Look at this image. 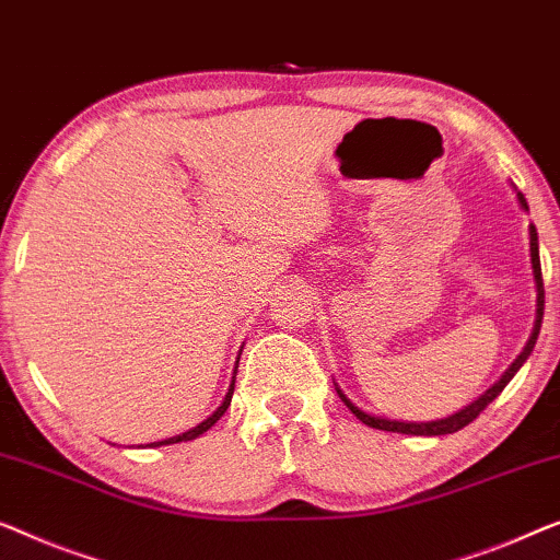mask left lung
Here are the masks:
<instances>
[{
	"instance_id": "obj_1",
	"label": "left lung",
	"mask_w": 560,
	"mask_h": 560,
	"mask_svg": "<svg viewBox=\"0 0 560 560\" xmlns=\"http://www.w3.org/2000/svg\"><path fill=\"white\" fill-rule=\"evenodd\" d=\"M517 194V205H521L523 212H528V201H525V197L521 191L515 189ZM528 234H530V265H533V280H536V323H533V334L528 338V343H525V348L521 351V355L510 363L505 374H502L495 384H492L488 392H485L482 396H477V399L472 404H467L465 409L455 411V415L444 417V419H434V421H404V419H388V417H378V415H369V411H363L361 407H355V404L348 399V396L340 392V386L336 384V392L340 396V401L346 404L348 409L353 411L355 419H361L363 424L374 427V429H384V432H396V434H415V436H440V434H455L459 432L462 427H467L469 421L480 417V411L488 407V404L492 399H498L502 388H505L510 384V378H513L517 371H521V366L525 361H528V355L533 353V346H536L538 340V334H540V323H542V278H540V257H538V232L536 226H528Z\"/></svg>"
}]
</instances>
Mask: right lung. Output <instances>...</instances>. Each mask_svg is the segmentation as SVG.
I'll use <instances>...</instances> for the list:
<instances>
[{"label":"right lung","mask_w":560,"mask_h":560,"mask_svg":"<svg viewBox=\"0 0 560 560\" xmlns=\"http://www.w3.org/2000/svg\"><path fill=\"white\" fill-rule=\"evenodd\" d=\"M240 353H242V348H240ZM237 366H240V359H237V363H234V371H232V384H230V388H226V394H224V401L220 404V407L214 409V415H209L205 421H201V424H197V427H191L189 432H184V434H176V436H168V440H161V442H151V444H145V447H161V444H176V442H189V440H197L199 434H205L207 429H212L217 421L222 419V415L226 411V407H230V401H232V394H234V378H237Z\"/></svg>","instance_id":"1"}]
</instances>
